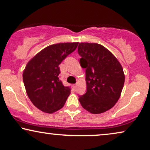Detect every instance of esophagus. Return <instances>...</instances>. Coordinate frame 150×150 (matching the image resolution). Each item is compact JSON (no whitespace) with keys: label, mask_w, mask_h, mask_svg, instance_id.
Wrapping results in <instances>:
<instances>
[{"label":"esophagus","mask_w":150,"mask_h":150,"mask_svg":"<svg viewBox=\"0 0 150 150\" xmlns=\"http://www.w3.org/2000/svg\"><path fill=\"white\" fill-rule=\"evenodd\" d=\"M72 87H73L74 89H75V88H76V84H73L72 85Z\"/></svg>","instance_id":"1"}]
</instances>
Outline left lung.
<instances>
[{"mask_svg": "<svg viewBox=\"0 0 150 150\" xmlns=\"http://www.w3.org/2000/svg\"><path fill=\"white\" fill-rule=\"evenodd\" d=\"M78 53L86 75L87 91L79 97L81 106L93 114L106 112L114 106L121 95L125 83L122 65L99 44L80 43Z\"/></svg>", "mask_w": 150, "mask_h": 150, "instance_id": "1", "label": "left lung"}]
</instances>
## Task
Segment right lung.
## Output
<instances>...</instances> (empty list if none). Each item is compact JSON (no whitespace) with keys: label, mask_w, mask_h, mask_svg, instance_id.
<instances>
[{"label":"right lung","mask_w":150,"mask_h":150,"mask_svg":"<svg viewBox=\"0 0 150 150\" xmlns=\"http://www.w3.org/2000/svg\"><path fill=\"white\" fill-rule=\"evenodd\" d=\"M79 42L49 46L28 62L23 81L29 99L42 111L52 113L62 108L70 95V88L60 80V64L74 51Z\"/></svg>","instance_id":"right-lung-1"}]
</instances>
